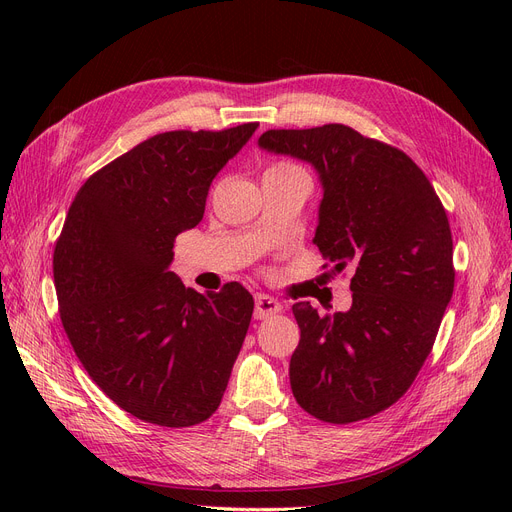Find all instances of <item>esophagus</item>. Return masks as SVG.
Listing matches in <instances>:
<instances>
[{"label":"esophagus","instance_id":"1","mask_svg":"<svg viewBox=\"0 0 512 512\" xmlns=\"http://www.w3.org/2000/svg\"><path fill=\"white\" fill-rule=\"evenodd\" d=\"M282 311V305L270 297V294H257L255 297V317L257 319H265L270 315H276Z\"/></svg>","mask_w":512,"mask_h":512}]
</instances>
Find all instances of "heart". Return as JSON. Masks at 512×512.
Returning <instances> with one entry per match:
<instances>
[{"instance_id": "1", "label": "heart", "mask_w": 512, "mask_h": 512, "mask_svg": "<svg viewBox=\"0 0 512 512\" xmlns=\"http://www.w3.org/2000/svg\"><path fill=\"white\" fill-rule=\"evenodd\" d=\"M288 168H294V166H290V164H278V166H274L272 170H288Z\"/></svg>"}]
</instances>
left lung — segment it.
Masks as SVG:
<instances>
[{
  "label": "left lung",
  "mask_w": 512,
  "mask_h": 512,
  "mask_svg": "<svg viewBox=\"0 0 512 512\" xmlns=\"http://www.w3.org/2000/svg\"><path fill=\"white\" fill-rule=\"evenodd\" d=\"M259 147L315 168L324 199L313 242L336 272L355 270L348 311L292 305V394L321 421L367 419L411 388L434 346L454 290L446 211L407 153L351 126L267 130Z\"/></svg>",
  "instance_id": "obj_1"
}]
</instances>
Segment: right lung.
<instances>
[{
  "instance_id": "right-lung-1",
  "label": "right lung",
  "mask_w": 512,
  "mask_h": 512,
  "mask_svg": "<svg viewBox=\"0 0 512 512\" xmlns=\"http://www.w3.org/2000/svg\"><path fill=\"white\" fill-rule=\"evenodd\" d=\"M257 126L155 134L95 172L68 209L53 253L62 326L91 380L147 423L209 419L245 342L255 305L245 286L201 294L168 267Z\"/></svg>"
}]
</instances>
